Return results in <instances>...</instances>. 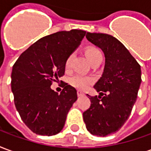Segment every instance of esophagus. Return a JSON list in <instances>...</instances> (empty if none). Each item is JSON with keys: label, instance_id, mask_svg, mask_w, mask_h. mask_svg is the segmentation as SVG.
<instances>
[{"label": "esophagus", "instance_id": "obj_1", "mask_svg": "<svg viewBox=\"0 0 151 151\" xmlns=\"http://www.w3.org/2000/svg\"><path fill=\"white\" fill-rule=\"evenodd\" d=\"M77 94H78V97H81V96H83V95H85V94H84L83 92L80 91H78Z\"/></svg>", "mask_w": 151, "mask_h": 151}]
</instances>
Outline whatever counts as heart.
I'll use <instances>...</instances> for the list:
<instances>
[{"label":"heart","mask_w":151,"mask_h":151,"mask_svg":"<svg viewBox=\"0 0 151 151\" xmlns=\"http://www.w3.org/2000/svg\"><path fill=\"white\" fill-rule=\"evenodd\" d=\"M86 55L87 56V58L90 60V62H91L93 60H95L97 56L99 55H102L101 52L96 48V47H90L86 51ZM73 59V54H71L70 56L67 58L65 62V67L68 69L71 65V63ZM93 80L89 77L86 76L82 75V74H77V75L73 76L72 78L70 79V83L71 85L73 86L76 88L79 89V90H86L90 86Z\"/></svg>","instance_id":"b5f03b06"}]
</instances>
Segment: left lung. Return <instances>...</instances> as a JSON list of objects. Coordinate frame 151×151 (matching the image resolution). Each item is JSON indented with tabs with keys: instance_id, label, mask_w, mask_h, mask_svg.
<instances>
[{
	"instance_id": "obj_1",
	"label": "left lung",
	"mask_w": 151,
	"mask_h": 151,
	"mask_svg": "<svg viewBox=\"0 0 151 151\" xmlns=\"http://www.w3.org/2000/svg\"><path fill=\"white\" fill-rule=\"evenodd\" d=\"M88 41L104 52L105 65L90 96L91 107L83 112L86 127L92 135L108 136L123 126L129 116L142 82L141 66L129 50L110 35L87 32ZM103 92H106L104 97Z\"/></svg>"
}]
</instances>
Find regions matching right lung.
Wrapping results in <instances>:
<instances>
[{"instance_id":"1","label":"right lung","mask_w":151,"mask_h":151,"mask_svg":"<svg viewBox=\"0 0 151 151\" xmlns=\"http://www.w3.org/2000/svg\"><path fill=\"white\" fill-rule=\"evenodd\" d=\"M85 31H59L41 38L21 54L13 66L11 90L17 111L33 133L56 135L78 99L77 91L67 83L60 94L51 88L65 74L67 58L83 40Z\"/></svg>"}]
</instances>
